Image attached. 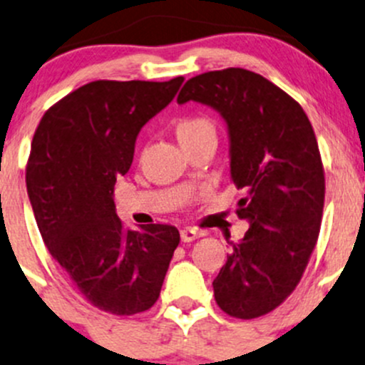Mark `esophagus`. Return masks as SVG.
<instances>
[{"instance_id": "34e87169", "label": "esophagus", "mask_w": 365, "mask_h": 365, "mask_svg": "<svg viewBox=\"0 0 365 365\" xmlns=\"http://www.w3.org/2000/svg\"><path fill=\"white\" fill-rule=\"evenodd\" d=\"M180 237H182V242H194L196 238L203 237V233L194 230V227H183V230L180 231Z\"/></svg>"}]
</instances>
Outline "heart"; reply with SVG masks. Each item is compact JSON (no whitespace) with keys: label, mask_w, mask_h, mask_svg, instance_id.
Returning a JSON list of instances; mask_svg holds the SVG:
<instances>
[{"label":"heart","mask_w":365,"mask_h":365,"mask_svg":"<svg viewBox=\"0 0 365 365\" xmlns=\"http://www.w3.org/2000/svg\"><path fill=\"white\" fill-rule=\"evenodd\" d=\"M205 132H215L212 121L205 120V118H185L176 123V135H178L180 143L190 141Z\"/></svg>","instance_id":"obj_1"}]
</instances>
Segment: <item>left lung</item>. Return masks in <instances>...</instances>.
I'll use <instances>...</instances> for the list:
<instances>
[{"instance_id":"8db88e82","label":"left lung","mask_w":365,"mask_h":365,"mask_svg":"<svg viewBox=\"0 0 365 365\" xmlns=\"http://www.w3.org/2000/svg\"><path fill=\"white\" fill-rule=\"evenodd\" d=\"M215 109L230 134L231 180L245 196L249 230L213 281L226 314L252 319L274 311L297 284L318 242L325 173L307 114L259 73L224 68L183 84L176 102Z\"/></svg>"}]
</instances>
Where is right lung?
I'll use <instances>...</instances> for the list:
<instances>
[{
    "label": "right lung",
    "instance_id": "right-lung-1",
    "mask_svg": "<svg viewBox=\"0 0 365 365\" xmlns=\"http://www.w3.org/2000/svg\"><path fill=\"white\" fill-rule=\"evenodd\" d=\"M182 83L93 81L56 102L33 135L26 187L43 244L77 292L111 314L155 304L180 244L168 224L125 230L113 192L116 176L130 168L139 130Z\"/></svg>",
    "mask_w": 365,
    "mask_h": 365
}]
</instances>
